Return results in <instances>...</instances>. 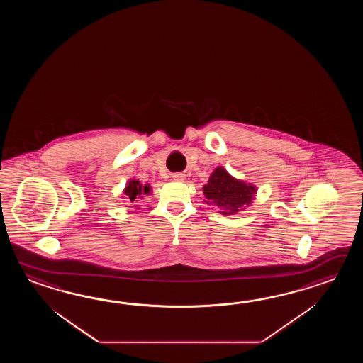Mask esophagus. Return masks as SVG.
<instances>
[{
    "label": "esophagus",
    "mask_w": 363,
    "mask_h": 363,
    "mask_svg": "<svg viewBox=\"0 0 363 363\" xmlns=\"http://www.w3.org/2000/svg\"><path fill=\"white\" fill-rule=\"evenodd\" d=\"M172 178H174V180H180L182 182V180H184L185 175L184 174H174Z\"/></svg>",
    "instance_id": "esophagus-1"
}]
</instances>
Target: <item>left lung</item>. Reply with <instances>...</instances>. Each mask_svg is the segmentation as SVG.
<instances>
[{"label":"left lung","mask_w":363,"mask_h":363,"mask_svg":"<svg viewBox=\"0 0 363 363\" xmlns=\"http://www.w3.org/2000/svg\"><path fill=\"white\" fill-rule=\"evenodd\" d=\"M208 205L216 206L220 214L233 216L255 200L257 188L231 177L223 167H216L202 188Z\"/></svg>","instance_id":"left-lung-1"}]
</instances>
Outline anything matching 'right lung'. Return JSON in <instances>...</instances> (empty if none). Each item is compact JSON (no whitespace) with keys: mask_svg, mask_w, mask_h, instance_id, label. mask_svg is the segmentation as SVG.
<instances>
[{"mask_svg":"<svg viewBox=\"0 0 363 363\" xmlns=\"http://www.w3.org/2000/svg\"><path fill=\"white\" fill-rule=\"evenodd\" d=\"M150 192H152L150 191V185H143L136 179H131L128 182V184L125 185L123 191L125 199L130 201V202L136 201V199H143V196H147Z\"/></svg>","mask_w":363,"mask_h":363,"instance_id":"right-lung-1","label":"right lung"}]
</instances>
